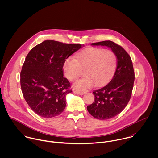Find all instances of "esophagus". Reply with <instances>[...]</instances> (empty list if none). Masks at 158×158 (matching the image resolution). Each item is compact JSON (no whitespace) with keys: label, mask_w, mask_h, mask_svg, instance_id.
Returning a JSON list of instances; mask_svg holds the SVG:
<instances>
[{"label":"esophagus","mask_w":158,"mask_h":158,"mask_svg":"<svg viewBox=\"0 0 158 158\" xmlns=\"http://www.w3.org/2000/svg\"><path fill=\"white\" fill-rule=\"evenodd\" d=\"M73 92L75 94H80V95H83L86 92V90H84V89H75V90H73Z\"/></svg>","instance_id":"esophagus-1"}]
</instances>
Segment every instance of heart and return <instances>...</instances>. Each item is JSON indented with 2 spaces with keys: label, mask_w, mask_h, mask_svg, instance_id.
I'll use <instances>...</instances> for the list:
<instances>
[{
  "label": "heart",
  "mask_w": 158,
  "mask_h": 158,
  "mask_svg": "<svg viewBox=\"0 0 158 158\" xmlns=\"http://www.w3.org/2000/svg\"><path fill=\"white\" fill-rule=\"evenodd\" d=\"M65 60L63 69L68 80L73 81L81 74L85 69V77L77 80L73 86L76 88H86L101 86L108 82L115 73L117 56L111 50L92 48L84 50Z\"/></svg>",
  "instance_id": "1"
}]
</instances>
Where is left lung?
<instances>
[{"label": "left lung", "mask_w": 158, "mask_h": 158, "mask_svg": "<svg viewBox=\"0 0 158 158\" xmlns=\"http://www.w3.org/2000/svg\"><path fill=\"white\" fill-rule=\"evenodd\" d=\"M91 45L107 47L117 56V68L112 80L101 89L93 90L94 101L87 106L88 112L95 118L107 120L121 113L129 102L135 81V71L131 57L120 45L111 41Z\"/></svg>", "instance_id": "left-lung-1"}]
</instances>
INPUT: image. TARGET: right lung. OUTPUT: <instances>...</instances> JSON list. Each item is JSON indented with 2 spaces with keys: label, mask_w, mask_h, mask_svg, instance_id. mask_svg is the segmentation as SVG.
I'll return each instance as SVG.
<instances>
[{
  "label": "right lung",
  "mask_w": 158,
  "mask_h": 158,
  "mask_svg": "<svg viewBox=\"0 0 158 158\" xmlns=\"http://www.w3.org/2000/svg\"><path fill=\"white\" fill-rule=\"evenodd\" d=\"M83 46L46 40L29 52L21 72V86L25 101L36 114L52 118L64 110L66 97L72 90L63 77L64 63Z\"/></svg>",
  "instance_id": "obj_1"
}]
</instances>
